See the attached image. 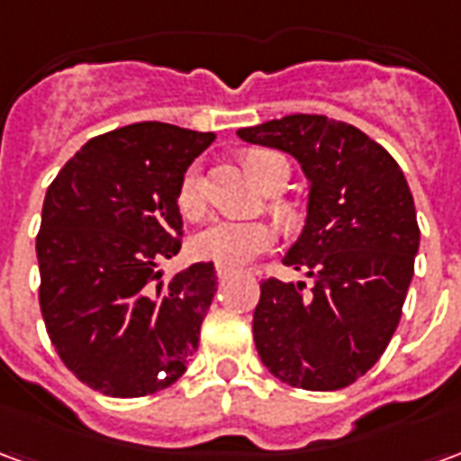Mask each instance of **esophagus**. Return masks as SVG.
Returning <instances> with one entry per match:
<instances>
[{
  "instance_id": "esophagus-1",
  "label": "esophagus",
  "mask_w": 461,
  "mask_h": 461,
  "mask_svg": "<svg viewBox=\"0 0 461 461\" xmlns=\"http://www.w3.org/2000/svg\"><path fill=\"white\" fill-rule=\"evenodd\" d=\"M231 274H234V271H231V269H227V267H217V279H220V281L230 279Z\"/></svg>"
}]
</instances>
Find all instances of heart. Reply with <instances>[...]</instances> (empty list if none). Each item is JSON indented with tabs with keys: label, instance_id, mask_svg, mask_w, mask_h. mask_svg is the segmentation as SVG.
<instances>
[{
	"label": "heart",
	"instance_id": "obj_1",
	"mask_svg": "<svg viewBox=\"0 0 461 461\" xmlns=\"http://www.w3.org/2000/svg\"><path fill=\"white\" fill-rule=\"evenodd\" d=\"M279 165H286V160L269 150H254L247 155V167L254 175L259 185H269L271 175ZM177 207L187 220H202L207 214V200H204V187H202L200 170L192 165L190 170L182 175L180 187H177ZM276 240V231L264 221H214L212 227L200 231L192 240V251L194 257L204 261H212L217 267L227 269H240L249 264L254 257L269 251Z\"/></svg>",
	"mask_w": 461,
	"mask_h": 461
}]
</instances>
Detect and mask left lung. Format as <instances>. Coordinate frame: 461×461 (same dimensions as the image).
<instances>
[{"label": "left lung", "instance_id": "1", "mask_svg": "<svg viewBox=\"0 0 461 461\" xmlns=\"http://www.w3.org/2000/svg\"><path fill=\"white\" fill-rule=\"evenodd\" d=\"M237 135L294 155L311 182L306 224L284 264L313 286L261 281V363L294 387H348L385 353L415 274L420 227L405 175L383 145L326 115H286Z\"/></svg>", "mask_w": 461, "mask_h": 461}]
</instances>
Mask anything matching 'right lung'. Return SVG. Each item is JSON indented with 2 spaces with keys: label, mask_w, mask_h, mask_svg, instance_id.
<instances>
[{
  "label": "right lung",
  "mask_w": 461,
  "mask_h": 461,
  "mask_svg": "<svg viewBox=\"0 0 461 461\" xmlns=\"http://www.w3.org/2000/svg\"><path fill=\"white\" fill-rule=\"evenodd\" d=\"M214 140L170 122L95 135L49 185L36 234L49 339L81 383L152 395L187 370L217 291L212 261L162 281L182 247L177 187Z\"/></svg>",
  "instance_id": "add662e5"
}]
</instances>
